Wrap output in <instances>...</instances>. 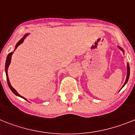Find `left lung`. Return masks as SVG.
Returning <instances> with one entry per match:
<instances>
[{
  "label": "left lung",
  "mask_w": 135,
  "mask_h": 135,
  "mask_svg": "<svg viewBox=\"0 0 135 135\" xmlns=\"http://www.w3.org/2000/svg\"><path fill=\"white\" fill-rule=\"evenodd\" d=\"M119 49H120V50H122V51H124V50H123L121 47H119ZM129 76H130V66H129V64H127V77H126V81H125V83H124V85H123V87H124V85H125V84H126V83H127L128 80V79H129ZM123 87H122V88H123Z\"/></svg>",
  "instance_id": "left-lung-1"
}]
</instances>
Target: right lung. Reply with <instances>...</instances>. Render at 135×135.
<instances>
[{"label": "right lung", "instance_id": "add662e5", "mask_svg": "<svg viewBox=\"0 0 135 135\" xmlns=\"http://www.w3.org/2000/svg\"><path fill=\"white\" fill-rule=\"evenodd\" d=\"M26 36H27V35H26V36H24V38H22V39H21V40H20V41H19L18 43H17V44H16V48L17 47L19 46V45H20V44H21V43H22V42L24 41V38H25V37H26ZM12 54H13V52H12V53H9V54H8L7 57V60H6V63H5V73H6V75H7V84H8V85H9V88L11 89V91H12V92H13V93L15 94H16V95L18 96V97H22V98H24V99H25V100H26V99L25 98H24V97H21V96L20 95V94H19L17 93V92H16V90H15V89H14L12 87V86H11V84H10V82H9V77H8V75H7V70H8V67H9V64H10V62H11V56H12Z\"/></svg>", "mask_w": 135, "mask_h": 135}]
</instances>
